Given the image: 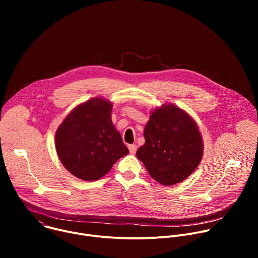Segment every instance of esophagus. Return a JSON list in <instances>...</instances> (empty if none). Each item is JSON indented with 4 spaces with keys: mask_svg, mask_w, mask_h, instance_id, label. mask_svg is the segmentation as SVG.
Masks as SVG:
<instances>
[{
    "mask_svg": "<svg viewBox=\"0 0 258 258\" xmlns=\"http://www.w3.org/2000/svg\"><path fill=\"white\" fill-rule=\"evenodd\" d=\"M137 148H138V146L137 145H135V144H132V145H128V150H130V153L131 154H136V152H137Z\"/></svg>",
    "mask_w": 258,
    "mask_h": 258,
    "instance_id": "34e87169",
    "label": "esophagus"
}]
</instances>
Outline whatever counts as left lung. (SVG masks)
<instances>
[{
    "label": "left lung",
    "instance_id": "1",
    "mask_svg": "<svg viewBox=\"0 0 258 258\" xmlns=\"http://www.w3.org/2000/svg\"><path fill=\"white\" fill-rule=\"evenodd\" d=\"M144 137L145 144L136 155L161 185L186 179L202 159L203 141L196 121L173 104L153 110Z\"/></svg>",
    "mask_w": 258,
    "mask_h": 258
}]
</instances>
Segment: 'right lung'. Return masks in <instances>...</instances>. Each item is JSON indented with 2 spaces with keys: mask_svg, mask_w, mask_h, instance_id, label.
<instances>
[{
  "mask_svg": "<svg viewBox=\"0 0 258 258\" xmlns=\"http://www.w3.org/2000/svg\"><path fill=\"white\" fill-rule=\"evenodd\" d=\"M111 110V102L95 97L77 106L57 128L56 151L71 174L97 180L130 153L113 125Z\"/></svg>",
  "mask_w": 258,
  "mask_h": 258,
  "instance_id": "obj_1",
  "label": "right lung"
}]
</instances>
